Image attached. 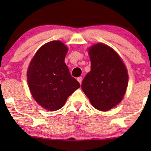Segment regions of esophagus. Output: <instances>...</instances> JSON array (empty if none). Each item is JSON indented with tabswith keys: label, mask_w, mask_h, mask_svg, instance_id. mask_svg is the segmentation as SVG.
I'll list each match as a JSON object with an SVG mask.
<instances>
[{
	"label": "esophagus",
	"mask_w": 151,
	"mask_h": 151,
	"mask_svg": "<svg viewBox=\"0 0 151 151\" xmlns=\"http://www.w3.org/2000/svg\"><path fill=\"white\" fill-rule=\"evenodd\" d=\"M77 80H78V82H79L80 84H81L82 83V77H78L77 78Z\"/></svg>",
	"instance_id": "1"
}]
</instances>
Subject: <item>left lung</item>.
Here are the masks:
<instances>
[{
	"label": "left lung",
	"instance_id": "1",
	"mask_svg": "<svg viewBox=\"0 0 151 151\" xmlns=\"http://www.w3.org/2000/svg\"><path fill=\"white\" fill-rule=\"evenodd\" d=\"M91 69L82 82V89L95 108L106 111L122 100L128 85L124 64L112 48L98 43L88 49Z\"/></svg>",
	"mask_w": 151,
	"mask_h": 151
}]
</instances>
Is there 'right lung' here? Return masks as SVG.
Segmentation results:
<instances>
[{"label": "right lung", "instance_id": "right-lung-1", "mask_svg": "<svg viewBox=\"0 0 151 151\" xmlns=\"http://www.w3.org/2000/svg\"><path fill=\"white\" fill-rule=\"evenodd\" d=\"M68 49L60 41L41 47L30 63L27 82L34 100L43 108L57 111L80 84L65 63Z\"/></svg>", "mask_w": 151, "mask_h": 151}]
</instances>
